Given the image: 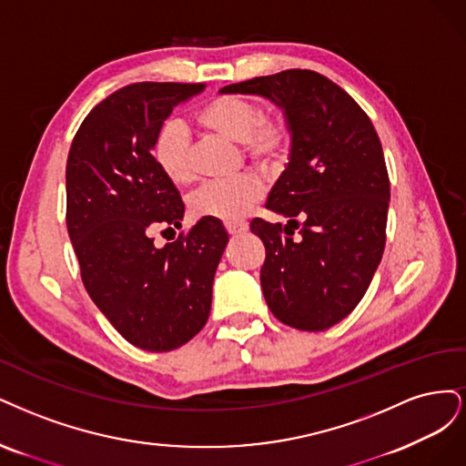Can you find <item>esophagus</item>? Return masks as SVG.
<instances>
[{
	"mask_svg": "<svg viewBox=\"0 0 466 466\" xmlns=\"http://www.w3.org/2000/svg\"><path fill=\"white\" fill-rule=\"evenodd\" d=\"M224 227H227L228 234H232V236H238V234H244V232H248V222H242V220L227 222V224H224Z\"/></svg>",
	"mask_w": 466,
	"mask_h": 466,
	"instance_id": "obj_1",
	"label": "esophagus"
}]
</instances>
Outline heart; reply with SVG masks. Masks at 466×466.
Segmentation results:
<instances>
[{
  "mask_svg": "<svg viewBox=\"0 0 466 466\" xmlns=\"http://www.w3.org/2000/svg\"><path fill=\"white\" fill-rule=\"evenodd\" d=\"M198 124L230 141L242 143L246 157L258 167H275L287 153L289 124L280 114H263L255 100L239 95H220L195 114ZM153 160L172 184H186L193 176L189 135L184 124L168 119L153 139ZM261 182L249 174L211 179L191 193L189 208L199 218L236 222L244 218L261 198Z\"/></svg>",
  "mask_w": 466,
  "mask_h": 466,
  "instance_id": "b5f03b06",
  "label": "heart"
}]
</instances>
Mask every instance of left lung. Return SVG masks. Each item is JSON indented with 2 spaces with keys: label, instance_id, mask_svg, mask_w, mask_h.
<instances>
[{
  "label": "left lung",
  "instance_id": "obj_1",
  "mask_svg": "<svg viewBox=\"0 0 466 466\" xmlns=\"http://www.w3.org/2000/svg\"><path fill=\"white\" fill-rule=\"evenodd\" d=\"M220 93L265 96L287 117L290 157L265 207L289 222L253 218L249 228L265 244L268 309L299 331H325L364 298L385 249L391 193L381 141L356 100L309 69L234 83Z\"/></svg>",
  "mask_w": 466,
  "mask_h": 466
}]
</instances>
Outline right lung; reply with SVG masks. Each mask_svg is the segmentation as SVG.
Here are the masks:
<instances>
[{
  "instance_id": "1",
  "label": "right lung",
  "mask_w": 466,
  "mask_h": 466,
  "mask_svg": "<svg viewBox=\"0 0 466 466\" xmlns=\"http://www.w3.org/2000/svg\"><path fill=\"white\" fill-rule=\"evenodd\" d=\"M205 83H133L88 112L66 168L67 232L96 308L133 347L168 352L211 313L213 280L228 234L201 218L164 248L158 228H182L184 201L153 160V139L172 110Z\"/></svg>"
}]
</instances>
